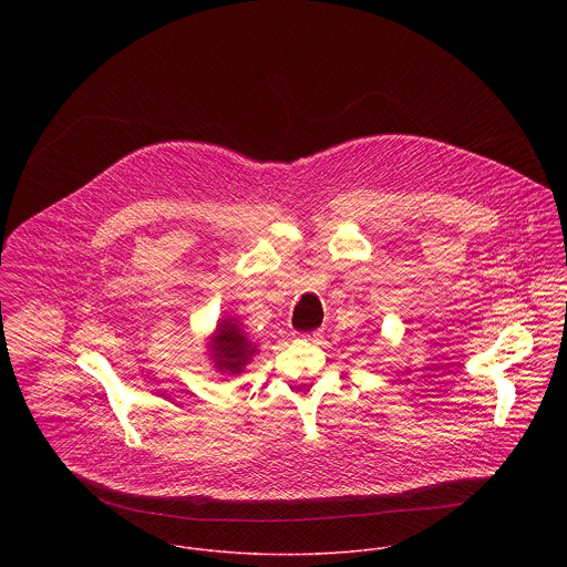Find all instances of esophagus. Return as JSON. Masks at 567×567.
<instances>
[{"label":"esophagus","mask_w":567,"mask_h":567,"mask_svg":"<svg viewBox=\"0 0 567 567\" xmlns=\"http://www.w3.org/2000/svg\"><path fill=\"white\" fill-rule=\"evenodd\" d=\"M301 336H303V338H306V340H317V338H319V336H321V331H319V329H317V331H308V333H301Z\"/></svg>","instance_id":"1"}]
</instances>
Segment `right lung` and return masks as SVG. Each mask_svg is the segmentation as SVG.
I'll return each instance as SVG.
<instances>
[{
    "instance_id": "right-lung-1",
    "label": "right lung",
    "mask_w": 567,
    "mask_h": 567,
    "mask_svg": "<svg viewBox=\"0 0 567 567\" xmlns=\"http://www.w3.org/2000/svg\"><path fill=\"white\" fill-rule=\"evenodd\" d=\"M252 353H255V347L252 342L246 340L238 323L223 321L218 324L216 336L212 338V358L216 360V367L220 371L240 373Z\"/></svg>"
}]
</instances>
